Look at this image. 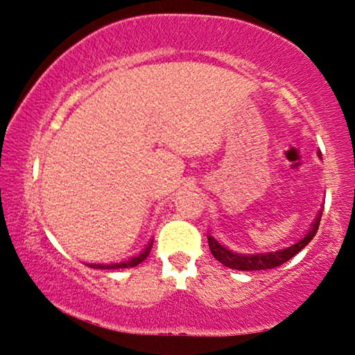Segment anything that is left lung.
Here are the masks:
<instances>
[{"instance_id": "1", "label": "left lung", "mask_w": 355, "mask_h": 355, "mask_svg": "<svg viewBox=\"0 0 355 355\" xmlns=\"http://www.w3.org/2000/svg\"><path fill=\"white\" fill-rule=\"evenodd\" d=\"M322 214L315 218V222L312 223V229L309 230V234L304 239H300L299 242L294 245L282 248V250L277 252H268V254H254V255H242V254H234V252L227 250L225 247L220 245L211 235H209V247L211 255L218 260L220 263H223L225 267L235 268V270H268V268L280 267L282 263L291 260L292 257L299 254L302 248L307 245L311 240L315 237L317 229H319Z\"/></svg>"}]
</instances>
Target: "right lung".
I'll use <instances>...</instances> for the list:
<instances>
[{
	"mask_svg": "<svg viewBox=\"0 0 355 355\" xmlns=\"http://www.w3.org/2000/svg\"><path fill=\"white\" fill-rule=\"evenodd\" d=\"M152 245H153V242H150L148 245H146L145 250L141 252L140 255L133 257V259L126 260V262L110 263V266H105V263H93V266H89V267H93V268H128V267H135V266H138V263H140V262H144L146 257H148L150 250H152Z\"/></svg>",
	"mask_w": 355,
	"mask_h": 355,
	"instance_id": "right-lung-1",
	"label": "right lung"
}]
</instances>
